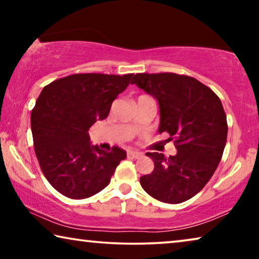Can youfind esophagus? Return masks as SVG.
<instances>
[{"label":"esophagus","mask_w":259,"mask_h":259,"mask_svg":"<svg viewBox=\"0 0 259 259\" xmlns=\"http://www.w3.org/2000/svg\"><path fill=\"white\" fill-rule=\"evenodd\" d=\"M142 153L137 152V151H128V156L133 157V159H139V157H142Z\"/></svg>","instance_id":"1"}]
</instances>
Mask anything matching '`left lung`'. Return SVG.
Segmentation results:
<instances>
[{
  "mask_svg": "<svg viewBox=\"0 0 259 259\" xmlns=\"http://www.w3.org/2000/svg\"><path fill=\"white\" fill-rule=\"evenodd\" d=\"M136 84L159 103V133L175 139L177 154L146 153L154 170L140 185L165 203H182L205 186L217 169L227 138L226 114L218 96L194 77L175 73L134 76Z\"/></svg>",
  "mask_w": 259,
  "mask_h": 259,
  "instance_id": "8db88e82",
  "label": "left lung"
}]
</instances>
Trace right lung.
<instances>
[{
  "mask_svg": "<svg viewBox=\"0 0 259 259\" xmlns=\"http://www.w3.org/2000/svg\"><path fill=\"white\" fill-rule=\"evenodd\" d=\"M133 75L73 74L43 88L30 115L34 150L47 181L63 195H95L126 157L120 147L106 152L91 145L88 131L106 119Z\"/></svg>",
  "mask_w": 259,
  "mask_h": 259,
  "instance_id": "right-lung-1",
  "label": "right lung"
}]
</instances>
